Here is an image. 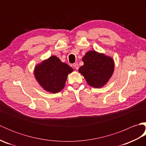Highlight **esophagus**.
<instances>
[{"label": "esophagus", "mask_w": 146, "mask_h": 146, "mask_svg": "<svg viewBox=\"0 0 146 146\" xmlns=\"http://www.w3.org/2000/svg\"><path fill=\"white\" fill-rule=\"evenodd\" d=\"M73 67L75 68L76 70H78L79 68V65L78 63H75V64H73Z\"/></svg>", "instance_id": "esophagus-1"}]
</instances>
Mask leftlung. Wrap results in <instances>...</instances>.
Listing matches in <instances>:
<instances>
[{
    "instance_id": "left-lung-1",
    "label": "left lung",
    "mask_w": 146,
    "mask_h": 146,
    "mask_svg": "<svg viewBox=\"0 0 146 146\" xmlns=\"http://www.w3.org/2000/svg\"><path fill=\"white\" fill-rule=\"evenodd\" d=\"M82 60L84 64L79 68L78 71L88 84L94 88H101L106 84L114 71L113 59L95 51H90Z\"/></svg>"
}]
</instances>
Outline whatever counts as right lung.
<instances>
[{
    "instance_id": "obj_1",
    "label": "right lung",
    "mask_w": 146,
    "mask_h": 146,
    "mask_svg": "<svg viewBox=\"0 0 146 146\" xmlns=\"http://www.w3.org/2000/svg\"><path fill=\"white\" fill-rule=\"evenodd\" d=\"M72 68L63 63L56 56H52L37 64L34 71L37 81L46 91L56 94L64 87L68 75Z\"/></svg>"
}]
</instances>
